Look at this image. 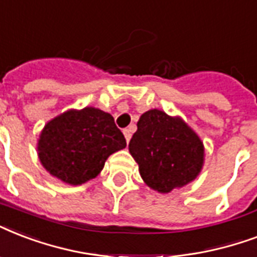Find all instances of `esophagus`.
<instances>
[{
  "label": "esophagus",
  "instance_id": "1",
  "mask_svg": "<svg viewBox=\"0 0 257 257\" xmlns=\"http://www.w3.org/2000/svg\"><path fill=\"white\" fill-rule=\"evenodd\" d=\"M123 134H124V138H126L127 142H130L131 135H133V130H131V127H128V128H124V130H123Z\"/></svg>",
  "mask_w": 257,
  "mask_h": 257
}]
</instances>
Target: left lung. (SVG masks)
<instances>
[{
	"label": "left lung",
	"instance_id": "left-lung-1",
	"mask_svg": "<svg viewBox=\"0 0 257 257\" xmlns=\"http://www.w3.org/2000/svg\"><path fill=\"white\" fill-rule=\"evenodd\" d=\"M137 126L128 150L151 189L169 193L196 178L204 162V146L188 124L164 111L150 110Z\"/></svg>",
	"mask_w": 257,
	"mask_h": 257
}]
</instances>
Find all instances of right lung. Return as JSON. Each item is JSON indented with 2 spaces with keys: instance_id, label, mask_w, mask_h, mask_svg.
<instances>
[{
  "instance_id": "1",
  "label": "right lung",
  "mask_w": 257,
  "mask_h": 257,
  "mask_svg": "<svg viewBox=\"0 0 257 257\" xmlns=\"http://www.w3.org/2000/svg\"><path fill=\"white\" fill-rule=\"evenodd\" d=\"M126 139L108 112L93 107L67 111L44 127L39 141L41 164L52 176L80 185L100 173Z\"/></svg>"
}]
</instances>
